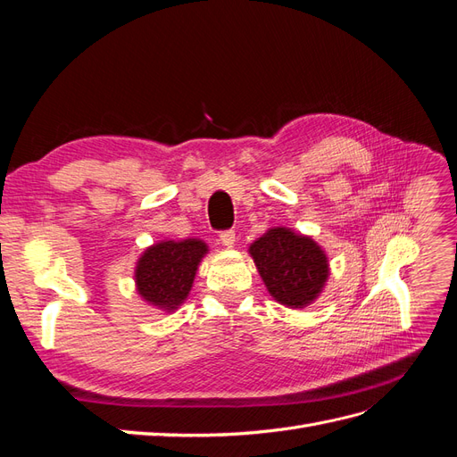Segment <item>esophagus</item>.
<instances>
[{
	"label": "esophagus",
	"instance_id": "34e87169",
	"mask_svg": "<svg viewBox=\"0 0 457 457\" xmlns=\"http://www.w3.org/2000/svg\"><path fill=\"white\" fill-rule=\"evenodd\" d=\"M219 242L225 247H234V244H237V234H234V230H223L219 234Z\"/></svg>",
	"mask_w": 457,
	"mask_h": 457
}]
</instances>
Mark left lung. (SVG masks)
<instances>
[{"label":"left lung","mask_w":457,"mask_h":457,"mask_svg":"<svg viewBox=\"0 0 457 457\" xmlns=\"http://www.w3.org/2000/svg\"><path fill=\"white\" fill-rule=\"evenodd\" d=\"M250 255L269 294L289 309L311 305L329 274L322 247L286 227L269 228L250 245Z\"/></svg>","instance_id":"left-lung-1"}]
</instances>
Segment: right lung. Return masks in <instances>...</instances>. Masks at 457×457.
<instances>
[{"mask_svg":"<svg viewBox=\"0 0 457 457\" xmlns=\"http://www.w3.org/2000/svg\"><path fill=\"white\" fill-rule=\"evenodd\" d=\"M207 252V244L198 238L163 240L146 247L135 267L137 292L152 307L165 312L177 311L188 297Z\"/></svg>","mask_w":457,"mask_h":457,"instance_id":"1","label":"right lung"}]
</instances>
